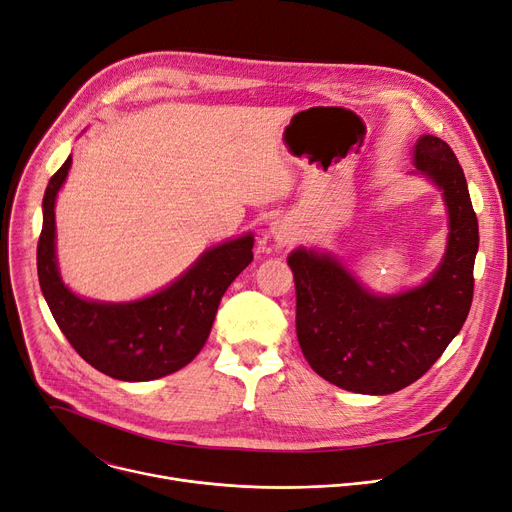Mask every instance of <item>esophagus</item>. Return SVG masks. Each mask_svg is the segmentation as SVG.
I'll list each match as a JSON object with an SVG mask.
<instances>
[{"mask_svg":"<svg viewBox=\"0 0 512 512\" xmlns=\"http://www.w3.org/2000/svg\"><path fill=\"white\" fill-rule=\"evenodd\" d=\"M272 236H274V240L278 242V245H282V247L290 245V242L294 240V232H292V228L286 222H274L272 224Z\"/></svg>","mask_w":512,"mask_h":512,"instance_id":"1","label":"esophagus"}]
</instances>
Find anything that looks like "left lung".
I'll return each mask as SVG.
<instances>
[{"label": "left lung", "instance_id": "1", "mask_svg": "<svg viewBox=\"0 0 512 512\" xmlns=\"http://www.w3.org/2000/svg\"><path fill=\"white\" fill-rule=\"evenodd\" d=\"M417 176L438 186L448 213L446 251L423 284L371 292L330 251L288 255L297 286V336L311 369L357 394H392L417 382L461 332L473 301L479 228L467 180L434 134L413 147Z\"/></svg>", "mask_w": 512, "mask_h": 512}]
</instances>
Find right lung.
Here are the masks:
<instances>
[{"instance_id":"1","label":"right lung","mask_w":512,"mask_h":512,"mask_svg":"<svg viewBox=\"0 0 512 512\" xmlns=\"http://www.w3.org/2000/svg\"><path fill=\"white\" fill-rule=\"evenodd\" d=\"M72 155L51 176L43 197V230L37 272L49 311L74 351L97 371L122 382H151L191 363L211 332L220 301L234 278L253 261V234L220 242L174 282L149 297L105 303L78 297L58 267L56 199Z\"/></svg>"}]
</instances>
